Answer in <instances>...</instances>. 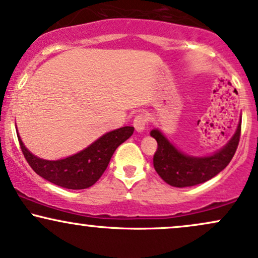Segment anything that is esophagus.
Returning <instances> with one entry per match:
<instances>
[{"mask_svg":"<svg viewBox=\"0 0 258 258\" xmlns=\"http://www.w3.org/2000/svg\"><path fill=\"white\" fill-rule=\"evenodd\" d=\"M148 121H149V117H148L147 114L136 115L135 120H133V126H135L136 131L143 132L148 125Z\"/></svg>","mask_w":258,"mask_h":258,"instance_id":"esophagus-1","label":"esophagus"}]
</instances>
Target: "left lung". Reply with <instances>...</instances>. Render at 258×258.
Wrapping results in <instances>:
<instances>
[{
    "label": "left lung",
    "mask_w": 258,
    "mask_h": 258,
    "mask_svg": "<svg viewBox=\"0 0 258 258\" xmlns=\"http://www.w3.org/2000/svg\"><path fill=\"white\" fill-rule=\"evenodd\" d=\"M241 132V120L230 141L209 156H190L179 152L168 142L159 130H153L150 136L158 142V149L154 154V168L167 184L184 188L193 186L211 179L227 167L238 148Z\"/></svg>",
    "instance_id": "1"
}]
</instances>
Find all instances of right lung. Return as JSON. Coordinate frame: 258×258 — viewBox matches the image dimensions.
Here are the masks:
<instances>
[{
  "label": "right lung",
  "mask_w": 258,
  "mask_h": 258,
  "mask_svg": "<svg viewBox=\"0 0 258 258\" xmlns=\"http://www.w3.org/2000/svg\"><path fill=\"white\" fill-rule=\"evenodd\" d=\"M135 127L125 126L105 133L75 155L61 160H43L26 149L18 135L26 161L38 176L67 189H86L93 185L108 167L116 148L132 136Z\"/></svg>",
  "instance_id": "obj_1"
}]
</instances>
